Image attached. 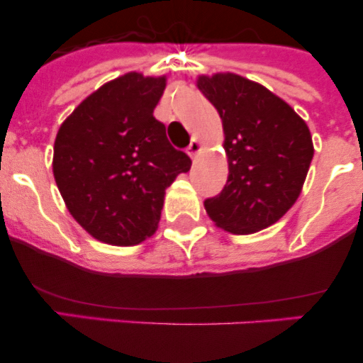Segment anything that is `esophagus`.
Wrapping results in <instances>:
<instances>
[{
  "mask_svg": "<svg viewBox=\"0 0 363 363\" xmlns=\"http://www.w3.org/2000/svg\"><path fill=\"white\" fill-rule=\"evenodd\" d=\"M200 151H202V145H200V142L196 140V138H193L191 144H189V147H188L189 158H196V155H199Z\"/></svg>",
  "mask_w": 363,
  "mask_h": 363,
  "instance_id": "1",
  "label": "esophagus"
}]
</instances>
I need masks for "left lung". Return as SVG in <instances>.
<instances>
[{
    "label": "left lung",
    "instance_id": "left-lung-1",
    "mask_svg": "<svg viewBox=\"0 0 363 363\" xmlns=\"http://www.w3.org/2000/svg\"><path fill=\"white\" fill-rule=\"evenodd\" d=\"M196 87L221 117L228 158V181L205 211L225 232H259L300 196L314 155L309 128L286 101L237 73L199 75Z\"/></svg>",
    "mask_w": 363,
    "mask_h": 363
}]
</instances>
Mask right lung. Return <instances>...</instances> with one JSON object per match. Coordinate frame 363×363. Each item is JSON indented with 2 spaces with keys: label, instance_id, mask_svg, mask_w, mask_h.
I'll use <instances>...</instances> for the list:
<instances>
[{
  "label": "right lung",
  "instance_id": "obj_1",
  "mask_svg": "<svg viewBox=\"0 0 363 363\" xmlns=\"http://www.w3.org/2000/svg\"><path fill=\"white\" fill-rule=\"evenodd\" d=\"M167 75L128 72L80 101L56 135L52 172L68 212L96 240L135 246L158 230L164 189L191 160L152 112Z\"/></svg>",
  "mask_w": 363,
  "mask_h": 363
}]
</instances>
